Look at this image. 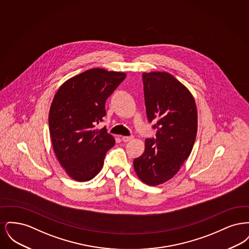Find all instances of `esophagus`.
<instances>
[{"label": "esophagus", "mask_w": 249, "mask_h": 249, "mask_svg": "<svg viewBox=\"0 0 249 249\" xmlns=\"http://www.w3.org/2000/svg\"><path fill=\"white\" fill-rule=\"evenodd\" d=\"M133 140V136H122V141L127 142Z\"/></svg>", "instance_id": "34e87169"}]
</instances>
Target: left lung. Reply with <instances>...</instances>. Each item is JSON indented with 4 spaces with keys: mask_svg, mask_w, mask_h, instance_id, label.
<instances>
[{
    "mask_svg": "<svg viewBox=\"0 0 249 249\" xmlns=\"http://www.w3.org/2000/svg\"><path fill=\"white\" fill-rule=\"evenodd\" d=\"M149 122L156 119V139H145L142 156L133 160L142 183L158 186L178 174L196 139L198 112L190 90L166 71L142 73Z\"/></svg>",
    "mask_w": 249,
    "mask_h": 249,
    "instance_id": "8db88e82",
    "label": "left lung"
}]
</instances>
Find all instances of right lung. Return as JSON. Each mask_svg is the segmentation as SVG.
I'll list each match as a JSON object with an SVG mask.
<instances>
[{
	"label": "right lung",
	"instance_id": "right-lung-1",
	"mask_svg": "<svg viewBox=\"0 0 249 249\" xmlns=\"http://www.w3.org/2000/svg\"><path fill=\"white\" fill-rule=\"evenodd\" d=\"M126 77L122 71L94 68L72 76L53 98L49 132L59 164L73 180L95 178L115 138L106 128L95 129L107 115L106 101Z\"/></svg>",
	"mask_w": 249,
	"mask_h": 249
}]
</instances>
